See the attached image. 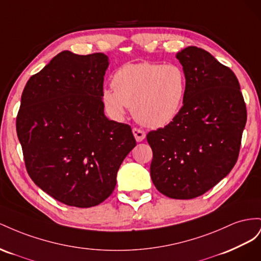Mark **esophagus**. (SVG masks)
I'll list each match as a JSON object with an SVG mask.
<instances>
[{
    "mask_svg": "<svg viewBox=\"0 0 261 261\" xmlns=\"http://www.w3.org/2000/svg\"><path fill=\"white\" fill-rule=\"evenodd\" d=\"M132 132H133V136H135V138H136L138 142H141V141H143L145 139L146 135H145V132L143 130H140L138 128H133Z\"/></svg>",
    "mask_w": 261,
    "mask_h": 261,
    "instance_id": "1",
    "label": "esophagus"
}]
</instances>
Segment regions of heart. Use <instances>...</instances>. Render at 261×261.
<instances>
[{
    "instance_id": "b5f03b06",
    "label": "heart",
    "mask_w": 261,
    "mask_h": 261,
    "mask_svg": "<svg viewBox=\"0 0 261 261\" xmlns=\"http://www.w3.org/2000/svg\"><path fill=\"white\" fill-rule=\"evenodd\" d=\"M186 86L185 72L176 64L129 63L116 71L114 88H103L102 100L117 118H122L130 107L141 124L160 128L179 114Z\"/></svg>"
}]
</instances>
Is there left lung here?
<instances>
[{
	"mask_svg": "<svg viewBox=\"0 0 261 261\" xmlns=\"http://www.w3.org/2000/svg\"><path fill=\"white\" fill-rule=\"evenodd\" d=\"M176 58L187 80L184 105L173 121L146 139L156 189L184 200L203 195L232 170L247 111L234 72L209 52L191 46Z\"/></svg>",
	"mask_w": 261,
	"mask_h": 261,
	"instance_id": "left-lung-1",
	"label": "left lung"
}]
</instances>
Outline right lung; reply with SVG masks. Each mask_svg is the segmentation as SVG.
Segmentation results:
<instances>
[{
	"mask_svg": "<svg viewBox=\"0 0 261 261\" xmlns=\"http://www.w3.org/2000/svg\"><path fill=\"white\" fill-rule=\"evenodd\" d=\"M103 54L62 51L28 80L16 131L28 175L60 202L77 207L101 203L137 145L131 126L103 114Z\"/></svg>",
	"mask_w": 261,
	"mask_h": 261,
	"instance_id": "obj_1",
	"label": "right lung"
}]
</instances>
